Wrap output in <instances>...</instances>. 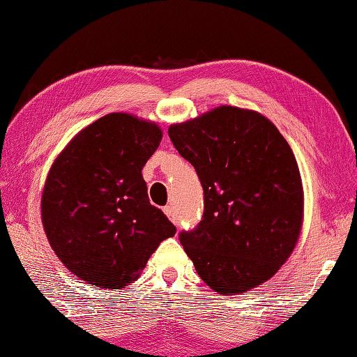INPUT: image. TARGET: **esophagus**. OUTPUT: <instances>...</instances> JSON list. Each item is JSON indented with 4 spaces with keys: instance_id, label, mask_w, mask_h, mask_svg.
<instances>
[{
    "instance_id": "1",
    "label": "esophagus",
    "mask_w": 357,
    "mask_h": 357,
    "mask_svg": "<svg viewBox=\"0 0 357 357\" xmlns=\"http://www.w3.org/2000/svg\"><path fill=\"white\" fill-rule=\"evenodd\" d=\"M164 213H166V214H167V217H169V219H170V220H172L175 225H177V224H178V215H177V211H175V208H174V206H166V208H164Z\"/></svg>"
}]
</instances>
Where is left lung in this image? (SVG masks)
Returning a JSON list of instances; mask_svg holds the SVG:
<instances>
[{
	"label": "left lung",
	"instance_id": "left-lung-1",
	"mask_svg": "<svg viewBox=\"0 0 357 357\" xmlns=\"http://www.w3.org/2000/svg\"><path fill=\"white\" fill-rule=\"evenodd\" d=\"M204 190V213L178 238L206 285L245 293L290 257L303 224L301 175L277 127L255 111L220 106L169 127Z\"/></svg>",
	"mask_w": 357,
	"mask_h": 357
}]
</instances>
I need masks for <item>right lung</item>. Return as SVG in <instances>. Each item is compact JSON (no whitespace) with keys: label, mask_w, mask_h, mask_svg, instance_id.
I'll use <instances>...</instances> for the list:
<instances>
[{"label":"right lung","mask_w":357,"mask_h":357,"mask_svg":"<svg viewBox=\"0 0 357 357\" xmlns=\"http://www.w3.org/2000/svg\"><path fill=\"white\" fill-rule=\"evenodd\" d=\"M161 138L156 123L112 112L77 133L50 170L41 196L45 234L61 262L90 285H130L177 231L149 203L142 175Z\"/></svg>","instance_id":"1"}]
</instances>
